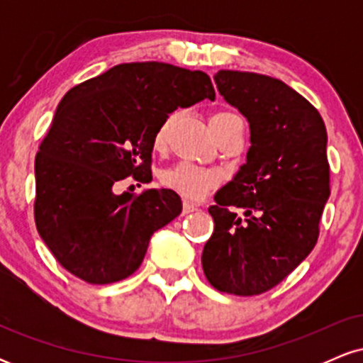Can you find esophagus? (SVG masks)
I'll use <instances>...</instances> for the list:
<instances>
[{
	"mask_svg": "<svg viewBox=\"0 0 363 363\" xmlns=\"http://www.w3.org/2000/svg\"><path fill=\"white\" fill-rule=\"evenodd\" d=\"M196 210H198V206L193 205V203H189V201L182 203V213H184V215L193 213V211H196Z\"/></svg>",
	"mask_w": 363,
	"mask_h": 363,
	"instance_id": "1",
	"label": "esophagus"
}]
</instances>
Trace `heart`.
<instances>
[{
	"instance_id": "b5f03b06",
	"label": "heart",
	"mask_w": 363,
	"mask_h": 363,
	"mask_svg": "<svg viewBox=\"0 0 363 363\" xmlns=\"http://www.w3.org/2000/svg\"><path fill=\"white\" fill-rule=\"evenodd\" d=\"M174 119H176V114H169L167 118L158 124L155 135H153V147L157 150H162L167 145L169 131ZM237 119L240 118L235 112H215L210 118V128L211 131H213V135L216 136L227 124H230L232 121ZM220 181H222V176H220L218 170L199 167V165L191 164V162H179L174 167L167 169L162 174V182H164L165 187L172 189L174 193L181 194L182 198L193 199V201L205 198L208 191H211L213 187L218 186Z\"/></svg>"
}]
</instances>
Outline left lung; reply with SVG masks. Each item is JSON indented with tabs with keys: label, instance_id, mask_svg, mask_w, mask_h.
<instances>
[{
	"label": "left lung",
	"instance_id": "1",
	"mask_svg": "<svg viewBox=\"0 0 363 363\" xmlns=\"http://www.w3.org/2000/svg\"><path fill=\"white\" fill-rule=\"evenodd\" d=\"M215 83L247 118L251 148L208 208L215 230L203 249V272L225 294L259 295L285 280L318 242L331 193L326 126L307 99L277 78L220 69Z\"/></svg>",
	"mask_w": 363,
	"mask_h": 363
}]
</instances>
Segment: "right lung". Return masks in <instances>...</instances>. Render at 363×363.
Segmentation results:
<instances>
[{
	"instance_id": "right-lung-1",
	"label": "right lung",
	"mask_w": 363,
	"mask_h": 363,
	"mask_svg": "<svg viewBox=\"0 0 363 363\" xmlns=\"http://www.w3.org/2000/svg\"><path fill=\"white\" fill-rule=\"evenodd\" d=\"M215 99L210 77L167 62H124L73 86L35 155L34 218L57 262L107 285L140 268L150 237L181 213L170 189L116 194L152 181L153 135L177 107Z\"/></svg>"
}]
</instances>
